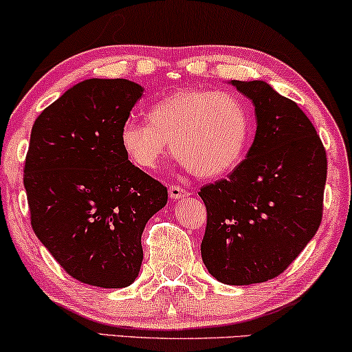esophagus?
Here are the masks:
<instances>
[{"label":"esophagus","instance_id":"34e87169","mask_svg":"<svg viewBox=\"0 0 352 352\" xmlns=\"http://www.w3.org/2000/svg\"><path fill=\"white\" fill-rule=\"evenodd\" d=\"M169 196H170V199H180V197L188 196V191L183 190V188L178 185H172V186H169Z\"/></svg>","mask_w":352,"mask_h":352}]
</instances>
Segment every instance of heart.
I'll list each match as a JSON object with an SVG mask.
<instances>
[{
	"label": "heart",
	"mask_w": 352,
	"mask_h": 352,
	"mask_svg": "<svg viewBox=\"0 0 352 352\" xmlns=\"http://www.w3.org/2000/svg\"><path fill=\"white\" fill-rule=\"evenodd\" d=\"M146 121L129 118L120 145L133 166L156 169L172 142V151L191 174L228 175L244 160L252 116L242 98L210 89H183L153 103Z\"/></svg>",
	"instance_id": "heart-1"
}]
</instances>
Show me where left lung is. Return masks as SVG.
I'll return each instance as SVG.
<instances>
[{"label":"left lung","instance_id":"8db88e82","mask_svg":"<svg viewBox=\"0 0 352 352\" xmlns=\"http://www.w3.org/2000/svg\"><path fill=\"white\" fill-rule=\"evenodd\" d=\"M255 107L247 157L225 180L202 186L207 209L201 255L228 285L284 273L322 220L327 156L308 116L265 81H231Z\"/></svg>","mask_w":352,"mask_h":352}]
</instances>
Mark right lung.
Wrapping results in <instances>:
<instances>
[{"mask_svg":"<svg viewBox=\"0 0 352 352\" xmlns=\"http://www.w3.org/2000/svg\"><path fill=\"white\" fill-rule=\"evenodd\" d=\"M143 96L129 79L92 78L34 121L23 169L32 228L82 284L122 289L140 273L142 232L167 188L127 160L120 131Z\"/></svg>","mask_w":352,"mask_h":352,"instance_id":"add662e5","label":"right lung"}]
</instances>
